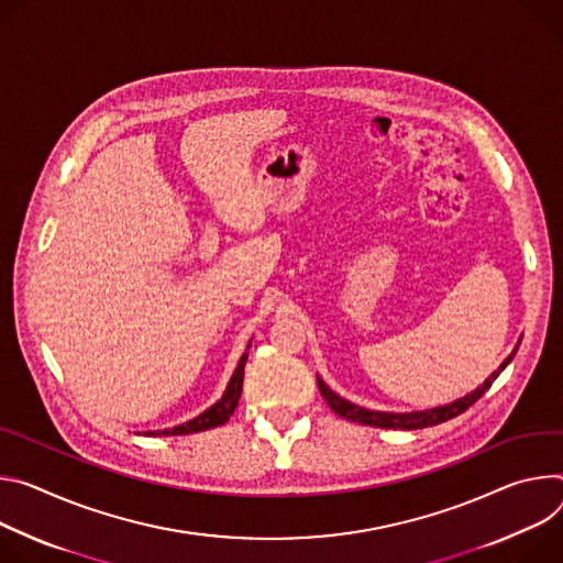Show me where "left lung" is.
I'll list each match as a JSON object with an SVG mask.
<instances>
[{
	"label": "left lung",
	"mask_w": 563,
	"mask_h": 563,
	"mask_svg": "<svg viewBox=\"0 0 563 563\" xmlns=\"http://www.w3.org/2000/svg\"><path fill=\"white\" fill-rule=\"evenodd\" d=\"M517 353V346L515 351L504 360V364L498 366L492 376L481 385L476 387L472 394H467L465 398H459L450 405H443V407H433V409H424V411H409V413H389V411H371V409H364L360 405H353L344 398H340L335 391H331L322 378H318V387H320V394L324 396L327 405L342 418L351 420V422H360V424H371V427H383V429H424V427H431V424H441L450 418H456L459 413H463L465 409H470L489 387L492 383L501 376V371L512 362Z\"/></svg>",
	"instance_id": "obj_1"
}]
</instances>
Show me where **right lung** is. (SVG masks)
Returning <instances> with one entry per match:
<instances>
[{
  "label": "right lung",
  "instance_id": "right-lung-1",
  "mask_svg": "<svg viewBox=\"0 0 563 563\" xmlns=\"http://www.w3.org/2000/svg\"><path fill=\"white\" fill-rule=\"evenodd\" d=\"M250 349V344H247ZM247 349L245 353L241 355L232 378L228 383V389L225 394L221 396V400H217L210 409H206L201 416L187 420L183 424H176L172 429H161V431H147L150 435H185V433H197V431H206V429H212V427H219L223 422L230 420V416L234 413L236 405H239V398H241V387H243V366H245V360H247Z\"/></svg>",
  "mask_w": 563,
  "mask_h": 563
}]
</instances>
